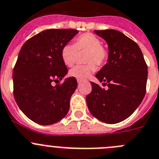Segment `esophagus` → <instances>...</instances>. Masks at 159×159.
Masks as SVG:
<instances>
[{
	"instance_id": "obj_1",
	"label": "esophagus",
	"mask_w": 159,
	"mask_h": 159,
	"mask_svg": "<svg viewBox=\"0 0 159 159\" xmlns=\"http://www.w3.org/2000/svg\"><path fill=\"white\" fill-rule=\"evenodd\" d=\"M78 84H81V81H79V80H78Z\"/></svg>"
}]
</instances>
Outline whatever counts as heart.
I'll list each match as a JSON object with an SVG mask.
<instances>
[{
  "mask_svg": "<svg viewBox=\"0 0 159 159\" xmlns=\"http://www.w3.org/2000/svg\"><path fill=\"white\" fill-rule=\"evenodd\" d=\"M76 51H86L84 65H78L70 71V75L79 81H84L96 70L95 64L100 66L107 59V51L101 45V41L91 33L79 35L74 44H65L61 49V58L63 63L72 66L75 63Z\"/></svg>",
  "mask_w": 159,
  "mask_h": 159,
  "instance_id": "heart-1",
  "label": "heart"
}]
</instances>
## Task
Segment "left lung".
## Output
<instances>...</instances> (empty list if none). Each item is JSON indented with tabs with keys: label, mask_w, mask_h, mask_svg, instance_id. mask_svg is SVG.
<instances>
[{
	"label": "left lung",
	"mask_w": 159,
	"mask_h": 159,
	"mask_svg": "<svg viewBox=\"0 0 159 159\" xmlns=\"http://www.w3.org/2000/svg\"><path fill=\"white\" fill-rule=\"evenodd\" d=\"M108 45L107 63L96 78L107 89L92 81L86 96L92 115L108 124L124 121L141 103L146 93L148 66L135 41L115 30H94Z\"/></svg>",
	"instance_id": "8db88e82"
}]
</instances>
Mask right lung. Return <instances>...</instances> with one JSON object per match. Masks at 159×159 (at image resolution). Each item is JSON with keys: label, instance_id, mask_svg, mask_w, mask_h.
Wrapping results in <instances>:
<instances>
[{"label": "right lung", "instance_id": "obj_1", "mask_svg": "<svg viewBox=\"0 0 159 159\" xmlns=\"http://www.w3.org/2000/svg\"><path fill=\"white\" fill-rule=\"evenodd\" d=\"M78 33L74 29H50L26 41L20 49L13 69L14 97L27 118L43 125L64 118L70 100L78 86L73 77L52 85L68 70L61 49Z\"/></svg>", "mask_w": 159, "mask_h": 159}]
</instances>
